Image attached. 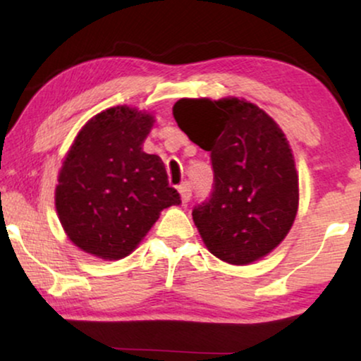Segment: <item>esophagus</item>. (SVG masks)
<instances>
[{"label":"esophagus","mask_w":361,"mask_h":361,"mask_svg":"<svg viewBox=\"0 0 361 361\" xmlns=\"http://www.w3.org/2000/svg\"><path fill=\"white\" fill-rule=\"evenodd\" d=\"M179 194H180V199L184 204H187V202L190 200V195H192V187L189 182H182V184L179 185Z\"/></svg>","instance_id":"34e87169"}]
</instances>
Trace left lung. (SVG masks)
<instances>
[{
    "label": "left lung",
    "mask_w": 361,
    "mask_h": 361,
    "mask_svg": "<svg viewBox=\"0 0 361 361\" xmlns=\"http://www.w3.org/2000/svg\"><path fill=\"white\" fill-rule=\"evenodd\" d=\"M177 125L210 151L214 189L192 216L212 253L248 264L274 250L294 224L299 184L284 133L253 103L182 98Z\"/></svg>",
    "instance_id": "left-lung-1"
}]
</instances>
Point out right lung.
<instances>
[{"mask_svg":"<svg viewBox=\"0 0 361 361\" xmlns=\"http://www.w3.org/2000/svg\"><path fill=\"white\" fill-rule=\"evenodd\" d=\"M152 116L115 106L93 116L68 151L59 174L56 209L68 238L102 259L136 248L162 209L179 205L161 157L142 141Z\"/></svg>","mask_w":361,"mask_h":361,"instance_id":"add662e5","label":"right lung"}]
</instances>
